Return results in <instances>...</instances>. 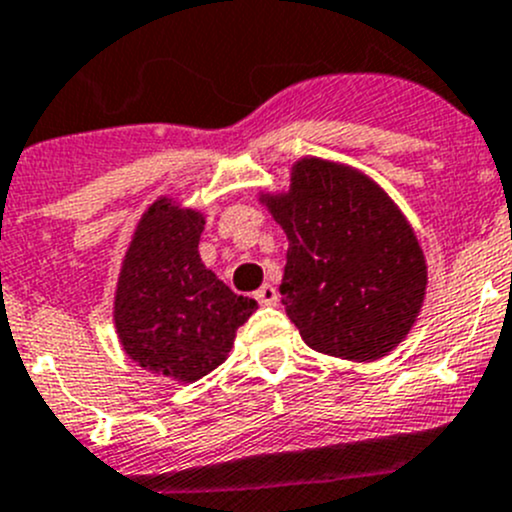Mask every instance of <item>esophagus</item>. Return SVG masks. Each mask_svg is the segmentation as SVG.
<instances>
[{
	"label": "esophagus",
	"instance_id": "esophagus-1",
	"mask_svg": "<svg viewBox=\"0 0 512 512\" xmlns=\"http://www.w3.org/2000/svg\"><path fill=\"white\" fill-rule=\"evenodd\" d=\"M256 301H259L261 306H274L276 301H279V291H276V286L264 284L259 291H256Z\"/></svg>",
	"mask_w": 512,
	"mask_h": 512
}]
</instances>
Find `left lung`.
Masks as SVG:
<instances>
[{"label": "left lung", "instance_id": "1", "mask_svg": "<svg viewBox=\"0 0 512 512\" xmlns=\"http://www.w3.org/2000/svg\"><path fill=\"white\" fill-rule=\"evenodd\" d=\"M289 238L281 304L314 352L374 362L410 334L427 291L415 228L369 175L296 160L289 191L261 193Z\"/></svg>", "mask_w": 512, "mask_h": 512}]
</instances>
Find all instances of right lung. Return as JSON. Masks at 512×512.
Here are the masks:
<instances>
[{"label":"right lung","instance_id":"1","mask_svg":"<svg viewBox=\"0 0 512 512\" xmlns=\"http://www.w3.org/2000/svg\"><path fill=\"white\" fill-rule=\"evenodd\" d=\"M201 211L158 198L135 226L120 266L113 319L125 354L175 382H196L228 359L236 329L256 311L206 269Z\"/></svg>","mask_w":512,"mask_h":512}]
</instances>
